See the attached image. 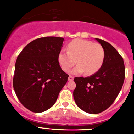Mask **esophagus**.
<instances>
[{
  "instance_id": "esophagus-1",
  "label": "esophagus",
  "mask_w": 134,
  "mask_h": 134,
  "mask_svg": "<svg viewBox=\"0 0 134 134\" xmlns=\"http://www.w3.org/2000/svg\"><path fill=\"white\" fill-rule=\"evenodd\" d=\"M73 80H74V77H73V76H70L69 77H68V80H69V81H72Z\"/></svg>"
}]
</instances>
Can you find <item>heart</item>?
Listing matches in <instances>:
<instances>
[{
  "label": "heart",
  "mask_w": 134,
  "mask_h": 134,
  "mask_svg": "<svg viewBox=\"0 0 134 134\" xmlns=\"http://www.w3.org/2000/svg\"><path fill=\"white\" fill-rule=\"evenodd\" d=\"M67 49L68 52L62 50L58 55L62 69L66 72H68L76 62L78 65L71 71L74 74L85 72L86 75H92L98 72L103 66L105 51L99 43L82 39H75L68 43Z\"/></svg>",
  "instance_id": "b5f03b06"
}]
</instances>
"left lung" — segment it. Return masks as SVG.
<instances>
[{"mask_svg": "<svg viewBox=\"0 0 134 134\" xmlns=\"http://www.w3.org/2000/svg\"><path fill=\"white\" fill-rule=\"evenodd\" d=\"M95 40L105 51L103 66L91 76L74 79L76 104L91 114L101 113L112 105L122 88L125 75L124 60L115 48L104 40Z\"/></svg>", "mask_w": 134, "mask_h": 134, "instance_id": "1", "label": "left lung"}]
</instances>
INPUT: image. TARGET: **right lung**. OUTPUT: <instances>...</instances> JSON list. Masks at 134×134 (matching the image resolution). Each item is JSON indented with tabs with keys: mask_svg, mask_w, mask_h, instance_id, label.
Returning a JSON list of instances; mask_svg holds the SVG:
<instances>
[{
	"mask_svg": "<svg viewBox=\"0 0 134 134\" xmlns=\"http://www.w3.org/2000/svg\"><path fill=\"white\" fill-rule=\"evenodd\" d=\"M64 40L58 37L36 39L17 57L13 88L21 104L32 112L41 113L52 107L68 81L58 60Z\"/></svg>",
	"mask_w": 134,
	"mask_h": 134,
	"instance_id": "add662e5",
	"label": "right lung"
}]
</instances>
